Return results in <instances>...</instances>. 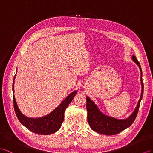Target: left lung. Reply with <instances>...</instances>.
<instances>
[{
	"mask_svg": "<svg viewBox=\"0 0 153 153\" xmlns=\"http://www.w3.org/2000/svg\"><path fill=\"white\" fill-rule=\"evenodd\" d=\"M132 59L133 61L138 65L141 73L140 80L141 85H142V92H141L140 98L136 105V107L127 118L122 120L116 119L115 117L103 114L97 106V105L88 96H87V121L90 127L94 131L108 136L115 135L130 127L136 119L140 107V101L143 97V83L142 81V71L139 62L137 60L134 55H132Z\"/></svg>",
	"mask_w": 153,
	"mask_h": 153,
	"instance_id": "left-lung-1",
	"label": "left lung"
}]
</instances>
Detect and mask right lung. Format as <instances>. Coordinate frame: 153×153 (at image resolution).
I'll list each match as a JSON object with an SVG mask.
<instances>
[{"label": "right lung", "mask_w": 153, "mask_h": 153, "mask_svg": "<svg viewBox=\"0 0 153 153\" xmlns=\"http://www.w3.org/2000/svg\"><path fill=\"white\" fill-rule=\"evenodd\" d=\"M13 82V92L14 94V80ZM75 91L70 93L66 98L62 101L59 106L51 112L50 114L40 117H29L24 115L21 112L17 103L15 97L13 95L14 108L19 121L30 131L41 135H48L57 132L60 128L62 121L64 120V114L66 108L71 103L74 96L77 94Z\"/></svg>", "instance_id": "1"}]
</instances>
